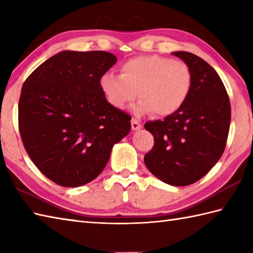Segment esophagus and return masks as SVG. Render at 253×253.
Wrapping results in <instances>:
<instances>
[{
    "label": "esophagus",
    "instance_id": "34e87169",
    "mask_svg": "<svg viewBox=\"0 0 253 253\" xmlns=\"http://www.w3.org/2000/svg\"><path fill=\"white\" fill-rule=\"evenodd\" d=\"M141 127H142V125L140 124V122H139L138 120H136V118H132V120H131V128H132V130H139Z\"/></svg>",
    "mask_w": 253,
    "mask_h": 253
}]
</instances>
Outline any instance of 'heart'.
<instances>
[{
    "mask_svg": "<svg viewBox=\"0 0 253 253\" xmlns=\"http://www.w3.org/2000/svg\"><path fill=\"white\" fill-rule=\"evenodd\" d=\"M106 101L124 109L137 98L136 115L155 112L169 116L185 105L192 89V73L185 62L158 54L129 58L121 66V75L105 73L99 82Z\"/></svg>",
    "mask_w": 253,
    "mask_h": 253,
    "instance_id": "b5f03b06",
    "label": "heart"
}]
</instances>
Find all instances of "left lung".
Returning <instances> with one entry per match:
<instances>
[{"label": "left lung", "instance_id": "8db88e82", "mask_svg": "<svg viewBox=\"0 0 253 253\" xmlns=\"http://www.w3.org/2000/svg\"><path fill=\"white\" fill-rule=\"evenodd\" d=\"M173 54L190 67L192 89L178 112L144 124L154 137L144 164L165 184L188 186L207 175L221 159L229 131L230 102L211 65L189 52Z\"/></svg>", "mask_w": 253, "mask_h": 253}]
</instances>
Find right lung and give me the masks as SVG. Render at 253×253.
<instances>
[{"mask_svg": "<svg viewBox=\"0 0 253 253\" xmlns=\"http://www.w3.org/2000/svg\"><path fill=\"white\" fill-rule=\"evenodd\" d=\"M117 62L104 51H62L32 72L21 88L18 125L39 170L63 187L98 177L112 148L130 131V115L112 106L99 82Z\"/></svg>", "mask_w": 253, "mask_h": 253, "instance_id": "obj_1", "label": "right lung"}]
</instances>
